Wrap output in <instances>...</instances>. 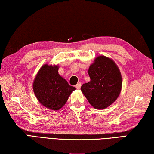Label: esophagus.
<instances>
[{"label":"esophagus","instance_id":"1","mask_svg":"<svg viewBox=\"0 0 154 154\" xmlns=\"http://www.w3.org/2000/svg\"><path fill=\"white\" fill-rule=\"evenodd\" d=\"M80 87H81V82H79L76 85H75V88H76L77 89H80Z\"/></svg>","mask_w":154,"mask_h":154}]
</instances>
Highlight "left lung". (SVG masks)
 Segmentation results:
<instances>
[{"mask_svg":"<svg viewBox=\"0 0 154 154\" xmlns=\"http://www.w3.org/2000/svg\"><path fill=\"white\" fill-rule=\"evenodd\" d=\"M90 82L83 84L81 91L88 101L97 109L114 103L122 88V75L112 59L101 55L95 58L88 69Z\"/></svg>","mask_w":154,"mask_h":154,"instance_id":"obj_1","label":"left lung"}]
</instances>
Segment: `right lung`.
<instances>
[{"label":"right lung","mask_w":154,"mask_h":154,"mask_svg":"<svg viewBox=\"0 0 154 154\" xmlns=\"http://www.w3.org/2000/svg\"><path fill=\"white\" fill-rule=\"evenodd\" d=\"M58 66L45 64L33 83L35 95L42 106L52 110L61 108L75 88L58 74Z\"/></svg>","instance_id":"add662e5"}]
</instances>
